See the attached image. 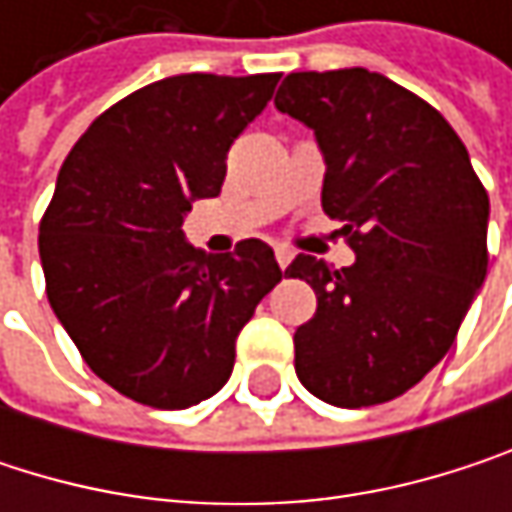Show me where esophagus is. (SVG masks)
Segmentation results:
<instances>
[{
  "label": "esophagus",
  "instance_id": "34e87169",
  "mask_svg": "<svg viewBox=\"0 0 512 512\" xmlns=\"http://www.w3.org/2000/svg\"><path fill=\"white\" fill-rule=\"evenodd\" d=\"M275 260H278V266H281V269H287V266H290V260H293V249H287V246H275Z\"/></svg>",
  "mask_w": 512,
  "mask_h": 512
}]
</instances>
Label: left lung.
Returning a JSON list of instances; mask_svg holds the SVG:
<instances>
[{
  "label": "left lung",
  "instance_id": "1",
  "mask_svg": "<svg viewBox=\"0 0 512 512\" xmlns=\"http://www.w3.org/2000/svg\"><path fill=\"white\" fill-rule=\"evenodd\" d=\"M275 109L314 130L323 210L356 252L344 269L287 266L317 293L293 335L296 376L344 409L394 400L454 347L486 278L489 195L454 127L382 73H290Z\"/></svg>",
  "mask_w": 512,
  "mask_h": 512
}]
</instances>
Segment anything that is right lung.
<instances>
[{
  "mask_svg": "<svg viewBox=\"0 0 512 512\" xmlns=\"http://www.w3.org/2000/svg\"><path fill=\"white\" fill-rule=\"evenodd\" d=\"M281 73H183L106 109L67 154L41 219L52 311L85 364L124 397L186 409L231 376L237 335L281 281L260 240L207 255L183 219L216 198L234 139Z\"/></svg>",
  "mask_w": 512,
  "mask_h": 512,
  "instance_id": "obj_1",
  "label": "right lung"
}]
</instances>
